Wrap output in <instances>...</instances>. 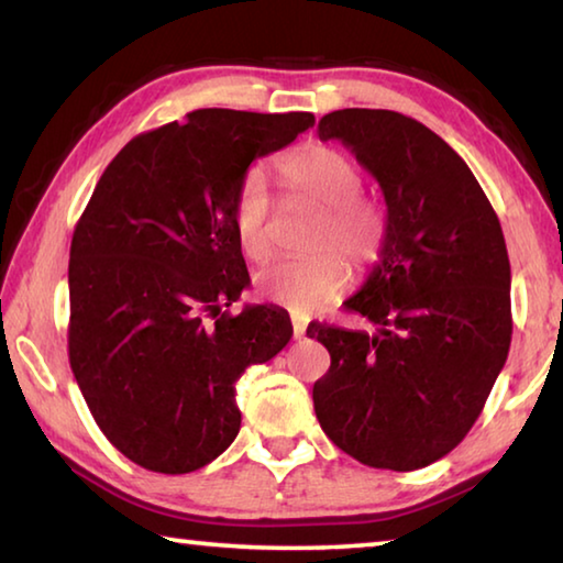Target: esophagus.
I'll use <instances>...</instances> for the list:
<instances>
[{
  "mask_svg": "<svg viewBox=\"0 0 563 563\" xmlns=\"http://www.w3.org/2000/svg\"><path fill=\"white\" fill-rule=\"evenodd\" d=\"M305 328H308V322L302 318H292V338L300 340L305 335Z\"/></svg>",
  "mask_w": 563,
  "mask_h": 563,
  "instance_id": "1",
  "label": "esophagus"
}]
</instances>
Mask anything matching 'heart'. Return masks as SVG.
I'll return each mask as SVG.
<instances>
[{
  "mask_svg": "<svg viewBox=\"0 0 563 563\" xmlns=\"http://www.w3.org/2000/svg\"><path fill=\"white\" fill-rule=\"evenodd\" d=\"M278 176L295 194L310 198L322 211L318 243L340 245L352 261L373 258L383 221L373 203L360 198L362 176L352 161L328 146H308L278 161ZM273 194L261 168H251L235 190L233 225L245 255L263 261L271 253ZM350 265L338 251L310 258H280L258 273L255 285L265 298L292 310H312L345 290Z\"/></svg>",
  "mask_w": 563,
  "mask_h": 563,
  "instance_id": "b5f03b06",
  "label": "heart"
}]
</instances>
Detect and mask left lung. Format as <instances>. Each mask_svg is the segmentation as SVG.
<instances>
[{"mask_svg": "<svg viewBox=\"0 0 563 563\" xmlns=\"http://www.w3.org/2000/svg\"><path fill=\"white\" fill-rule=\"evenodd\" d=\"M383 188L379 263L345 302L375 332L310 322L330 369L312 387L322 432L377 470L442 460L472 430L509 355L511 268L489 198L424 123L342 109L318 123Z\"/></svg>", "mask_w": 563, "mask_h": 563, "instance_id": "8db88e82", "label": "left lung"}]
</instances>
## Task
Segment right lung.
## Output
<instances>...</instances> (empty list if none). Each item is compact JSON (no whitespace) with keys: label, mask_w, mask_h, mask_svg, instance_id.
Segmentation results:
<instances>
[{"label":"right lung","mask_w":563,"mask_h":563,"mask_svg":"<svg viewBox=\"0 0 563 563\" xmlns=\"http://www.w3.org/2000/svg\"><path fill=\"white\" fill-rule=\"evenodd\" d=\"M308 111L198 109L131 139L93 188L69 253V362L99 430L131 462L188 474L241 430L235 383L292 338L273 305L221 312L251 285L233 225L255 158Z\"/></svg>","instance_id":"add662e5"}]
</instances>
